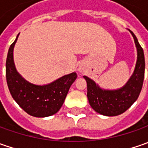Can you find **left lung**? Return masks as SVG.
Wrapping results in <instances>:
<instances>
[{
	"instance_id": "obj_1",
	"label": "left lung",
	"mask_w": 148,
	"mask_h": 148,
	"mask_svg": "<svg viewBox=\"0 0 148 148\" xmlns=\"http://www.w3.org/2000/svg\"><path fill=\"white\" fill-rule=\"evenodd\" d=\"M138 50V61L136 68L128 83L119 90H101L89 77L84 76L87 82V98L92 109L105 116H116L121 114L134 104L139 96L144 80L145 59L143 49L133 32Z\"/></svg>"
}]
</instances>
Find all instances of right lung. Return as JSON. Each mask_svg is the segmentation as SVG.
Here are the masks:
<instances>
[{
	"instance_id": "right-lung-1",
	"label": "right lung",
	"mask_w": 148,
	"mask_h": 148,
	"mask_svg": "<svg viewBox=\"0 0 148 148\" xmlns=\"http://www.w3.org/2000/svg\"><path fill=\"white\" fill-rule=\"evenodd\" d=\"M17 38L9 49L5 63L9 90L16 103L29 115L38 118L51 116L61 109L70 86L77 79V73L66 75L46 86H35L26 82L14 67L13 49Z\"/></svg>"
}]
</instances>
